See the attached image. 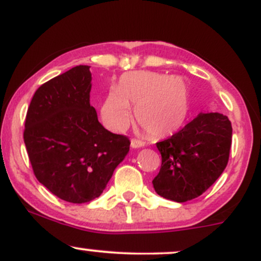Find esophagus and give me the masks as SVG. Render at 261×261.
Masks as SVG:
<instances>
[{
	"label": "esophagus",
	"mask_w": 261,
	"mask_h": 261,
	"mask_svg": "<svg viewBox=\"0 0 261 261\" xmlns=\"http://www.w3.org/2000/svg\"><path fill=\"white\" fill-rule=\"evenodd\" d=\"M131 147L133 148H140V147H143V146H145V143L142 142V141H140V140H136V139H133L131 140Z\"/></svg>",
	"instance_id": "1"
}]
</instances>
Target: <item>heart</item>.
Returning a JSON list of instances; mask_svg holds the SVG:
<instances>
[{"label": "heart", "instance_id": "obj_1", "mask_svg": "<svg viewBox=\"0 0 261 261\" xmlns=\"http://www.w3.org/2000/svg\"><path fill=\"white\" fill-rule=\"evenodd\" d=\"M130 107H135L136 120L149 136H169L180 128L189 114L187 81L151 71L124 73L101 104L104 125L118 133L125 130L131 121Z\"/></svg>", "mask_w": 261, "mask_h": 261}]
</instances>
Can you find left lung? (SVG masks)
<instances>
[{
  "label": "left lung",
  "instance_id": "8db88e82",
  "mask_svg": "<svg viewBox=\"0 0 261 261\" xmlns=\"http://www.w3.org/2000/svg\"><path fill=\"white\" fill-rule=\"evenodd\" d=\"M232 125L220 113H200L169 139L157 142L162 155L155 193L176 202L205 193L228 163Z\"/></svg>",
  "mask_w": 261,
  "mask_h": 261
}]
</instances>
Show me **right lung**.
Listing matches in <instances>:
<instances>
[{
    "instance_id": "1",
    "label": "right lung",
    "mask_w": 261,
    "mask_h": 261,
    "mask_svg": "<svg viewBox=\"0 0 261 261\" xmlns=\"http://www.w3.org/2000/svg\"><path fill=\"white\" fill-rule=\"evenodd\" d=\"M91 66L80 65L41 85L25 118L33 172L54 195L72 203L100 196L130 141L108 131L89 103Z\"/></svg>"
}]
</instances>
